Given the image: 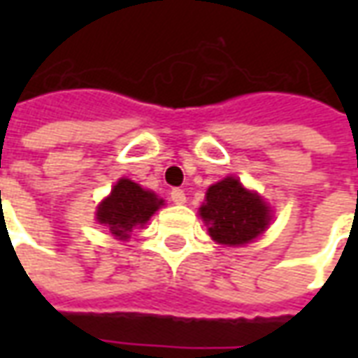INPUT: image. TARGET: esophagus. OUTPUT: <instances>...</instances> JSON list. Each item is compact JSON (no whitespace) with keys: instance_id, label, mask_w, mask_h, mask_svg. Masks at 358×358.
<instances>
[{"instance_id":"obj_1","label":"esophagus","mask_w":358,"mask_h":358,"mask_svg":"<svg viewBox=\"0 0 358 358\" xmlns=\"http://www.w3.org/2000/svg\"><path fill=\"white\" fill-rule=\"evenodd\" d=\"M171 199L172 203H176V205H184V203H186V194H184L182 189H178V187H174L171 192Z\"/></svg>"}]
</instances>
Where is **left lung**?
Masks as SVG:
<instances>
[{"label": "left lung", "instance_id": "1", "mask_svg": "<svg viewBox=\"0 0 358 358\" xmlns=\"http://www.w3.org/2000/svg\"><path fill=\"white\" fill-rule=\"evenodd\" d=\"M199 215L217 243L236 248L259 238L268 228L270 207L240 180L226 176L207 189Z\"/></svg>", "mask_w": 358, "mask_h": 358}]
</instances>
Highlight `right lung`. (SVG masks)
<instances>
[{
  "instance_id": "add662e5",
  "label": "right lung",
  "mask_w": 358,
  "mask_h": 358,
  "mask_svg": "<svg viewBox=\"0 0 358 358\" xmlns=\"http://www.w3.org/2000/svg\"><path fill=\"white\" fill-rule=\"evenodd\" d=\"M161 205L163 199L153 192L143 189L132 180L120 178L110 189L109 197L99 203L95 218L99 224L107 226L117 240L126 241L136 228H141L155 215Z\"/></svg>"
}]
</instances>
